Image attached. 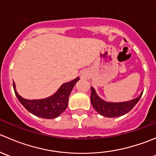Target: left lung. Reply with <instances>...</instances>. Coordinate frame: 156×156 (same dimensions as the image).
<instances>
[{"instance_id":"8db88e82","label":"left lung","mask_w":156,"mask_h":156,"mask_svg":"<svg viewBox=\"0 0 156 156\" xmlns=\"http://www.w3.org/2000/svg\"><path fill=\"white\" fill-rule=\"evenodd\" d=\"M143 92L140 95L136 98L133 99L131 101L123 102V103H107L103 101L97 95L95 90L91 87L90 100L93 105V107L96 109V111L100 113L101 115L105 117L113 118L122 116L129 112L137 103L142 96Z\"/></svg>"}]
</instances>
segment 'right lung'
Masks as SVG:
<instances>
[{
    "label": "right lung",
    "instance_id": "right-lung-1",
    "mask_svg": "<svg viewBox=\"0 0 156 156\" xmlns=\"http://www.w3.org/2000/svg\"><path fill=\"white\" fill-rule=\"evenodd\" d=\"M78 80L79 78H76L73 81L65 83L56 94L43 100H29L23 98L16 90L14 82L13 89L19 101L29 112L38 117L51 119L58 117L66 109L71 91Z\"/></svg>",
    "mask_w": 156,
    "mask_h": 156
}]
</instances>
